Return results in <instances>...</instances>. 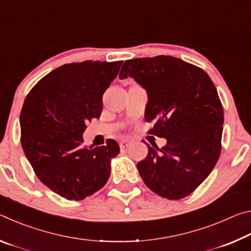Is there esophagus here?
<instances>
[{"instance_id":"1","label":"esophagus","mask_w":251,"mask_h":251,"mask_svg":"<svg viewBox=\"0 0 251 251\" xmlns=\"http://www.w3.org/2000/svg\"><path fill=\"white\" fill-rule=\"evenodd\" d=\"M129 143H130V141L128 138H124L120 142V146H121V148H125L129 145Z\"/></svg>"}]
</instances>
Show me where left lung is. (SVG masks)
Returning a JSON list of instances; mask_svg holds the SVG:
<instances>
[{"instance_id": "left-lung-1", "label": "left lung", "mask_w": 251, "mask_h": 251, "mask_svg": "<svg viewBox=\"0 0 251 251\" xmlns=\"http://www.w3.org/2000/svg\"><path fill=\"white\" fill-rule=\"evenodd\" d=\"M133 77L145 88L150 133L167 139L163 148L148 145L137 168L146 186L177 201L192 194L214 169L222 151L224 109L217 90L201 67L159 55L128 59L120 78Z\"/></svg>"}]
</instances>
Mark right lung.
Listing matches in <instances>:
<instances>
[{
  "mask_svg": "<svg viewBox=\"0 0 251 251\" xmlns=\"http://www.w3.org/2000/svg\"><path fill=\"white\" fill-rule=\"evenodd\" d=\"M123 61H85L57 67L44 76L24 100L20 115L21 144L39 179L67 201H82L103 188L110 159L120 146L84 145L83 133L100 118L103 94Z\"/></svg>",
  "mask_w": 251,
  "mask_h": 251,
  "instance_id": "right-lung-1",
  "label": "right lung"
}]
</instances>
